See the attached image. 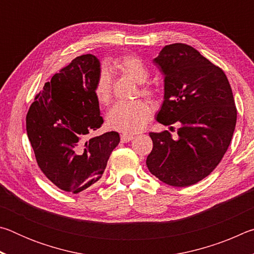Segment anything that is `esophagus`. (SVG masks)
Returning <instances> with one entry per match:
<instances>
[{
  "instance_id": "esophagus-1",
  "label": "esophagus",
  "mask_w": 254,
  "mask_h": 254,
  "mask_svg": "<svg viewBox=\"0 0 254 254\" xmlns=\"http://www.w3.org/2000/svg\"><path fill=\"white\" fill-rule=\"evenodd\" d=\"M133 139H134V136L131 134H127V133H123V134L121 135L122 142H128V141H132Z\"/></svg>"
}]
</instances>
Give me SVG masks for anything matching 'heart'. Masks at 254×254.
Wrapping results in <instances>:
<instances>
[{"label": "heart", "mask_w": 254, "mask_h": 254, "mask_svg": "<svg viewBox=\"0 0 254 254\" xmlns=\"http://www.w3.org/2000/svg\"><path fill=\"white\" fill-rule=\"evenodd\" d=\"M115 66L130 75L139 84L149 78V71L139 58L127 56L115 62ZM96 100L102 105H107L112 100V79L107 70H102L94 87ZM141 93L152 95V91L142 87ZM151 117V109L147 103L140 100L131 102H119L107 113L106 123L110 128L123 133H136L142 130Z\"/></svg>", "instance_id": "obj_1"}]
</instances>
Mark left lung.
<instances>
[{
    "label": "left lung",
    "mask_w": 254,
    "mask_h": 254,
    "mask_svg": "<svg viewBox=\"0 0 254 254\" xmlns=\"http://www.w3.org/2000/svg\"><path fill=\"white\" fill-rule=\"evenodd\" d=\"M153 63L165 76L156 120L180 127L177 139L168 131L150 133L148 169L170 186H190L207 177L229 148L236 124L233 93L224 71L188 45L166 46Z\"/></svg>",
    "instance_id": "8db88e82"
}]
</instances>
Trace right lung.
I'll return each instance as SVG.
<instances>
[{
    "mask_svg": "<svg viewBox=\"0 0 254 254\" xmlns=\"http://www.w3.org/2000/svg\"><path fill=\"white\" fill-rule=\"evenodd\" d=\"M100 74L96 56H79L47 81L27 114V134L38 166L51 183L72 194L102 177L120 143L114 131L88 139L103 124L94 93Z\"/></svg>",
    "mask_w": 254,
    "mask_h": 254,
    "instance_id": "1",
    "label": "right lung"
}]
</instances>
